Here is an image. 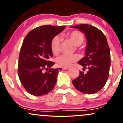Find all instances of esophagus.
<instances>
[{
    "label": "esophagus",
    "instance_id": "34e87169",
    "mask_svg": "<svg viewBox=\"0 0 123 123\" xmlns=\"http://www.w3.org/2000/svg\"><path fill=\"white\" fill-rule=\"evenodd\" d=\"M69 68H62V70H67Z\"/></svg>",
    "mask_w": 123,
    "mask_h": 123
}]
</instances>
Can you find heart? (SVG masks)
<instances>
[{"mask_svg":"<svg viewBox=\"0 0 123 123\" xmlns=\"http://www.w3.org/2000/svg\"><path fill=\"white\" fill-rule=\"evenodd\" d=\"M66 37L69 39L74 45L79 46L83 43L84 37L82 33L77 31H73L67 33ZM62 38L59 35L55 36L50 43V48L52 53L57 55L61 51ZM78 60V57L75 54L68 55L62 54L56 59V62L58 66L62 68H68L72 65L73 63Z\"/></svg>","mask_w":123,"mask_h":123,"instance_id":"heart-1","label":"heart"}]
</instances>
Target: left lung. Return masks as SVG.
Instances as JSON below:
<instances>
[{
    "instance_id": "8db88e82",
    "label": "left lung",
    "mask_w": 123,
    "mask_h": 123,
    "mask_svg": "<svg viewBox=\"0 0 123 123\" xmlns=\"http://www.w3.org/2000/svg\"><path fill=\"white\" fill-rule=\"evenodd\" d=\"M70 27L79 29L86 35V56L78 63L88 69L87 73L80 71L72 83L80 92L95 94L104 87L109 75L111 52L107 39L102 31L92 25L80 24Z\"/></svg>"
}]
</instances>
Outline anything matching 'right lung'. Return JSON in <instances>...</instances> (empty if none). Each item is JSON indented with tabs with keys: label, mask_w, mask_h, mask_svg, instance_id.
I'll return each instance as SVG.
<instances>
[{
	"label": "right lung",
	"mask_w": 123,
	"mask_h": 123,
	"mask_svg": "<svg viewBox=\"0 0 123 123\" xmlns=\"http://www.w3.org/2000/svg\"><path fill=\"white\" fill-rule=\"evenodd\" d=\"M65 26L43 25L32 29L23 41L18 60V74L21 84L29 94L41 96L54 88L59 71L53 69L50 61L53 57L50 43L55 36L61 32ZM44 73V69H48Z\"/></svg>",
	"instance_id": "add662e5"
}]
</instances>
